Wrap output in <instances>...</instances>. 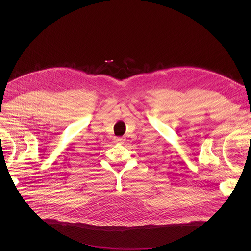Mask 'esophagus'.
<instances>
[{"mask_svg": "<svg viewBox=\"0 0 251 251\" xmlns=\"http://www.w3.org/2000/svg\"><path fill=\"white\" fill-rule=\"evenodd\" d=\"M115 140H116V142H122L124 139L122 137H117Z\"/></svg>", "mask_w": 251, "mask_h": 251, "instance_id": "1", "label": "esophagus"}]
</instances>
